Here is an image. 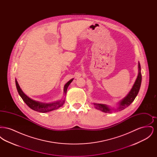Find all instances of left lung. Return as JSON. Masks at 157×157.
<instances>
[{
	"label": "left lung",
	"mask_w": 157,
	"mask_h": 157,
	"mask_svg": "<svg viewBox=\"0 0 157 157\" xmlns=\"http://www.w3.org/2000/svg\"><path fill=\"white\" fill-rule=\"evenodd\" d=\"M138 74L137 78L135 80L134 84L131 88L129 92L127 94V96L121 99L118 102V106L115 109L113 108H111L109 106L104 104H98V103H93L94 107L98 110H100L102 112L105 113H111L113 111H122L125 109L128 106L134 101L135 98L137 96L138 92L140 89L141 84V80H142V75L141 72V65L140 62H138Z\"/></svg>",
	"instance_id": "8db88e82"
}]
</instances>
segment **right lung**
<instances>
[{
  "label": "right lung",
  "mask_w": 157,
  "mask_h": 157,
  "mask_svg": "<svg viewBox=\"0 0 157 157\" xmlns=\"http://www.w3.org/2000/svg\"><path fill=\"white\" fill-rule=\"evenodd\" d=\"M73 80H74V78L71 79L65 85L64 88H63L64 96H66L67 88H68L69 85H70V83L72 82ZM15 83H16V88L17 90V92H18L19 95L21 96V97L22 98L23 101L30 108H31L33 110H34V111H35L42 112V113L50 112V111H52L53 110L58 109L65 103V98L63 99H62L57 101L53 102L51 103H44V102H39L37 101H35V100L31 99L28 96H27L23 92V90L21 88L18 82L16 80V79H15Z\"/></svg>",
  "instance_id": "add662e5"
}]
</instances>
